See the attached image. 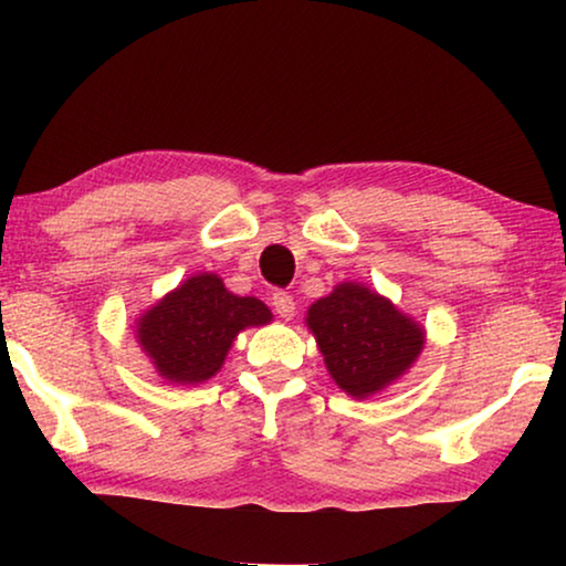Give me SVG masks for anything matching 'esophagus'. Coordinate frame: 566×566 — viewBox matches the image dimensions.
I'll return each mask as SVG.
<instances>
[{
	"label": "esophagus",
	"instance_id": "esophagus-1",
	"mask_svg": "<svg viewBox=\"0 0 566 566\" xmlns=\"http://www.w3.org/2000/svg\"><path fill=\"white\" fill-rule=\"evenodd\" d=\"M273 308H275V314L281 316V319H293V314H296V301H293V296H289V293L285 291H275L273 293Z\"/></svg>",
	"mask_w": 566,
	"mask_h": 566
}]
</instances>
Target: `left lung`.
Listing matches in <instances>:
<instances>
[{
  "mask_svg": "<svg viewBox=\"0 0 566 566\" xmlns=\"http://www.w3.org/2000/svg\"><path fill=\"white\" fill-rule=\"evenodd\" d=\"M332 381L353 399L381 394L409 374L424 347L415 316L366 283L343 281L306 312Z\"/></svg>",
  "mask_w": 566,
  "mask_h": 566,
  "instance_id": "left-lung-1",
  "label": "left lung"
}]
</instances>
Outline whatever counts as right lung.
I'll use <instances>...</instances> for the list:
<instances>
[{"instance_id": "obj_1", "label": "right lung", "mask_w": 566, "mask_h": 566, "mask_svg": "<svg viewBox=\"0 0 566 566\" xmlns=\"http://www.w3.org/2000/svg\"><path fill=\"white\" fill-rule=\"evenodd\" d=\"M273 322L254 296L231 293L216 273H196L136 316V343L169 384L196 386L219 374L239 332Z\"/></svg>"}]
</instances>
